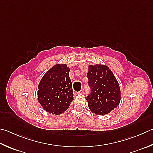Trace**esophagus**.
Instances as JSON below:
<instances>
[{
	"label": "esophagus",
	"mask_w": 153,
	"mask_h": 153,
	"mask_svg": "<svg viewBox=\"0 0 153 153\" xmlns=\"http://www.w3.org/2000/svg\"><path fill=\"white\" fill-rule=\"evenodd\" d=\"M77 94H84V89H82V90H80L79 92H77Z\"/></svg>",
	"instance_id": "esophagus-1"
}]
</instances>
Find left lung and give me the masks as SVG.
Returning <instances> with one entry per match:
<instances>
[{
  "instance_id": "1",
  "label": "left lung",
  "mask_w": 153,
  "mask_h": 153,
  "mask_svg": "<svg viewBox=\"0 0 153 153\" xmlns=\"http://www.w3.org/2000/svg\"><path fill=\"white\" fill-rule=\"evenodd\" d=\"M87 76L91 88V94L85 97L89 108L95 114H108L121 100L117 79L111 69L102 64L88 65Z\"/></svg>"
}]
</instances>
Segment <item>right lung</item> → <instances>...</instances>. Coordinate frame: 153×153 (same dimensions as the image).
<instances>
[{
    "label": "right lung",
    "instance_id": "right-lung-1",
    "mask_svg": "<svg viewBox=\"0 0 153 153\" xmlns=\"http://www.w3.org/2000/svg\"><path fill=\"white\" fill-rule=\"evenodd\" d=\"M69 70L67 64L57 63L44 74L39 83L37 100L47 112L59 115L68 110L73 101Z\"/></svg>",
    "mask_w": 153,
    "mask_h": 153
}]
</instances>
